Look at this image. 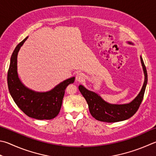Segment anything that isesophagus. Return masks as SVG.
Listing matches in <instances>:
<instances>
[{
  "label": "esophagus",
  "mask_w": 156,
  "mask_h": 156,
  "mask_svg": "<svg viewBox=\"0 0 156 156\" xmlns=\"http://www.w3.org/2000/svg\"><path fill=\"white\" fill-rule=\"evenodd\" d=\"M84 79V75L81 73H79L76 75V81L78 82H81Z\"/></svg>",
  "instance_id": "obj_1"
}]
</instances>
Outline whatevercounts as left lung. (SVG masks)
Wrapping results in <instances>:
<instances>
[{
  "mask_svg": "<svg viewBox=\"0 0 156 156\" xmlns=\"http://www.w3.org/2000/svg\"><path fill=\"white\" fill-rule=\"evenodd\" d=\"M130 45H134L130 41L127 42ZM140 62L145 75V80L143 87L136 98L129 103L116 105L106 102L98 94L88 90L83 86H79V90L86 99L89 107L90 112L93 117L98 121L104 122H117L128 119L136 112L141 103L145 94L147 83V73L141 55Z\"/></svg>",
  "mask_w": 156,
  "mask_h": 156,
  "instance_id": "obj_1",
  "label": "left lung"
}]
</instances>
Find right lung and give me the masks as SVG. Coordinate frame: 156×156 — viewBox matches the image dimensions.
I'll list each match as a JSON object with an SVG mask.
<instances>
[{"instance_id": "add662e5", "label": "right lung", "mask_w": 156, "mask_h": 156, "mask_svg": "<svg viewBox=\"0 0 156 156\" xmlns=\"http://www.w3.org/2000/svg\"><path fill=\"white\" fill-rule=\"evenodd\" d=\"M28 37L16 46L11 55L7 73L9 91L17 107L26 115L40 120L54 119L60 111L66 87L74 83L75 77L66 79L48 92H36L26 87L17 73V55Z\"/></svg>"}]
</instances>
